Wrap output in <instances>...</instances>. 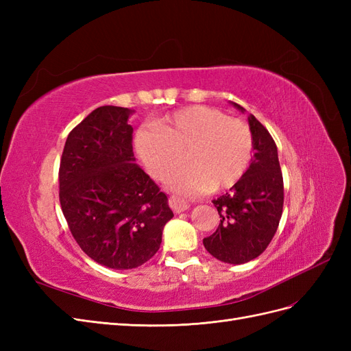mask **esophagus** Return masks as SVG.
Returning <instances> with one entry per match:
<instances>
[{
    "instance_id": "34e87169",
    "label": "esophagus",
    "mask_w": 351,
    "mask_h": 351,
    "mask_svg": "<svg viewBox=\"0 0 351 351\" xmlns=\"http://www.w3.org/2000/svg\"><path fill=\"white\" fill-rule=\"evenodd\" d=\"M169 206L173 208V210L176 214H180V212H183L189 208V204L182 199V197H177V196H169Z\"/></svg>"
}]
</instances>
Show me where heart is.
<instances>
[{
    "label": "heart",
    "mask_w": 351,
    "mask_h": 351,
    "mask_svg": "<svg viewBox=\"0 0 351 351\" xmlns=\"http://www.w3.org/2000/svg\"><path fill=\"white\" fill-rule=\"evenodd\" d=\"M136 149L155 178H165L180 195L226 190L246 174L253 154L250 127L224 112L195 105L167 115L158 127H142Z\"/></svg>",
    "instance_id": "heart-1"
}]
</instances>
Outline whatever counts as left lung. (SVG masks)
<instances>
[{"label":"left lung","mask_w":351,"mask_h":351,"mask_svg":"<svg viewBox=\"0 0 351 351\" xmlns=\"http://www.w3.org/2000/svg\"><path fill=\"white\" fill-rule=\"evenodd\" d=\"M249 125L254 149L250 167L230 193L212 200L221 221L214 234L204 239L212 256L232 265L246 263L265 252L277 232L284 205L277 145L254 115L249 117Z\"/></svg>","instance_id":"left-lung-1"}]
</instances>
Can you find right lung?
Instances as JSON below:
<instances>
[{
  "label": "right lung",
  "instance_id": "add662e5",
  "mask_svg": "<svg viewBox=\"0 0 351 351\" xmlns=\"http://www.w3.org/2000/svg\"><path fill=\"white\" fill-rule=\"evenodd\" d=\"M132 112L112 105L92 111L67 136L58 171L71 236L90 259L112 269L149 261L174 217L165 193L133 164Z\"/></svg>",
  "mask_w": 351,
  "mask_h": 351
}]
</instances>
